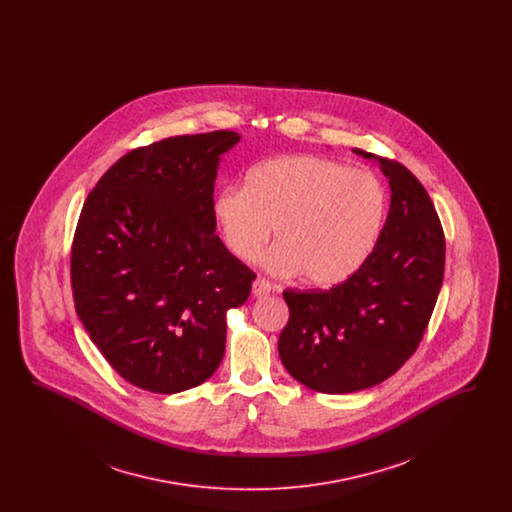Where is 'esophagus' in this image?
<instances>
[{
    "instance_id": "1",
    "label": "esophagus",
    "mask_w": 512,
    "mask_h": 512,
    "mask_svg": "<svg viewBox=\"0 0 512 512\" xmlns=\"http://www.w3.org/2000/svg\"><path fill=\"white\" fill-rule=\"evenodd\" d=\"M272 290V286H270V282L265 280V278H257L255 282H253V295L255 297H263V295H268Z\"/></svg>"
}]
</instances>
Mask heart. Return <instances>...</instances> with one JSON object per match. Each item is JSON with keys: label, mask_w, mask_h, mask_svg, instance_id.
<instances>
[{"label": "heart", "mask_w": 512, "mask_h": 512, "mask_svg": "<svg viewBox=\"0 0 512 512\" xmlns=\"http://www.w3.org/2000/svg\"><path fill=\"white\" fill-rule=\"evenodd\" d=\"M388 194L368 169H349L318 155H286L253 167L245 188L226 186L211 201L228 251L251 261L274 226L280 244L267 267L299 274L318 286L345 282L372 253L386 217Z\"/></svg>", "instance_id": "obj_1"}]
</instances>
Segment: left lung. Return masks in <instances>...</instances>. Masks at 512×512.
<instances>
[{
	"instance_id": "obj_1",
	"label": "left lung",
	"mask_w": 512,
	"mask_h": 512,
	"mask_svg": "<svg viewBox=\"0 0 512 512\" xmlns=\"http://www.w3.org/2000/svg\"><path fill=\"white\" fill-rule=\"evenodd\" d=\"M376 159L390 180L386 224L363 267L330 290H286L290 320L278 355L297 382L353 393L395 374L422 340L438 301L445 236L424 186L401 163Z\"/></svg>"
}]
</instances>
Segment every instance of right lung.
I'll return each mask as SVG.
<instances>
[{"mask_svg": "<svg viewBox=\"0 0 512 512\" xmlns=\"http://www.w3.org/2000/svg\"><path fill=\"white\" fill-rule=\"evenodd\" d=\"M230 130L136 147L84 201L71 249L76 315L115 372L136 388L178 393L219 368L226 311L255 272L219 236L211 201Z\"/></svg>", "mask_w": 512, "mask_h": 512, "instance_id": "right-lung-1", "label": "right lung"}]
</instances>
